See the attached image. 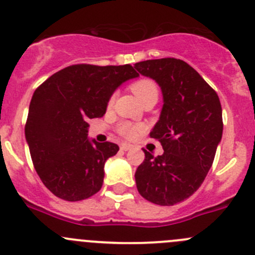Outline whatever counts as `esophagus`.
Here are the masks:
<instances>
[{"instance_id":"34e87169","label":"esophagus","mask_w":255,"mask_h":255,"mask_svg":"<svg viewBox=\"0 0 255 255\" xmlns=\"http://www.w3.org/2000/svg\"><path fill=\"white\" fill-rule=\"evenodd\" d=\"M132 148H133L132 144H127V143H122V144H121V149L125 150V152H127V150L132 149Z\"/></svg>"}]
</instances>
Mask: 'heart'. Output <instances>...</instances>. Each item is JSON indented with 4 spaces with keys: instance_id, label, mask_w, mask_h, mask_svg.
<instances>
[{
    "instance_id": "b5f03b06",
    "label": "heart",
    "mask_w": 255,
    "mask_h": 255,
    "mask_svg": "<svg viewBox=\"0 0 255 255\" xmlns=\"http://www.w3.org/2000/svg\"><path fill=\"white\" fill-rule=\"evenodd\" d=\"M130 90H132V92L134 93V96L138 98L139 102H142V101L145 100V98L158 97L157 85H155L153 81L147 80V78L135 81L134 83L130 85ZM110 103H112V101H111ZM118 130H120V133L123 135V137L128 138V139H133V138L137 137L138 133L142 130V127L137 125H132V123L125 122V123H121L120 127H118Z\"/></svg>"
}]
</instances>
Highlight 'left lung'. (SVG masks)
Returning a JSON list of instances; mask_svg holds the SVG:
<instances>
[{
    "mask_svg": "<svg viewBox=\"0 0 255 255\" xmlns=\"http://www.w3.org/2000/svg\"><path fill=\"white\" fill-rule=\"evenodd\" d=\"M134 68L160 87L163 107L150 137L164 153L145 158L135 170L140 196L159 206L189 198L208 174L222 139V106L216 91L182 59L138 62Z\"/></svg>",
    "mask_w": 255,
    "mask_h": 255,
    "instance_id": "left-lung-1",
    "label": "left lung"
}]
</instances>
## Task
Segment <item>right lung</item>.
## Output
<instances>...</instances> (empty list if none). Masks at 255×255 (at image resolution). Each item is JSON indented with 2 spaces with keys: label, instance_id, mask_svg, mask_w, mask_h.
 I'll list each match as a JSON object with an SVG mask.
<instances>
[{
  "label": "right lung",
  "instance_id": "add662e5",
  "mask_svg": "<svg viewBox=\"0 0 255 255\" xmlns=\"http://www.w3.org/2000/svg\"><path fill=\"white\" fill-rule=\"evenodd\" d=\"M135 77L130 65H75L34 91L24 135L34 169L54 196L77 202L102 188L106 160L120 147L90 139L87 121L102 117L115 91Z\"/></svg>",
  "mask_w": 255,
  "mask_h": 255
}]
</instances>
